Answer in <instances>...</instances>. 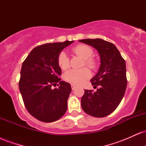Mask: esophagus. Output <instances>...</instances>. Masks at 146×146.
Listing matches in <instances>:
<instances>
[{
	"label": "esophagus",
	"mask_w": 146,
	"mask_h": 146,
	"mask_svg": "<svg viewBox=\"0 0 146 146\" xmlns=\"http://www.w3.org/2000/svg\"><path fill=\"white\" fill-rule=\"evenodd\" d=\"M71 88L72 90H75V88H76V86H75L74 84H71Z\"/></svg>",
	"instance_id": "esophagus-1"
}]
</instances>
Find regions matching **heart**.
Wrapping results in <instances>:
<instances>
[{
    "instance_id": "heart-1",
    "label": "heart",
    "mask_w": 146,
    "mask_h": 146,
    "mask_svg": "<svg viewBox=\"0 0 146 146\" xmlns=\"http://www.w3.org/2000/svg\"><path fill=\"white\" fill-rule=\"evenodd\" d=\"M73 51L77 56L84 60V64L88 67L94 69L98 66V63L95 59L91 58L93 54V50L90 46L85 44H79L73 48ZM58 63L60 68L62 70L67 69L69 66V60L67 55L64 52H61L58 58ZM91 73L89 69L83 68L81 69H71L64 75L65 81L74 85H81L90 78Z\"/></svg>"
}]
</instances>
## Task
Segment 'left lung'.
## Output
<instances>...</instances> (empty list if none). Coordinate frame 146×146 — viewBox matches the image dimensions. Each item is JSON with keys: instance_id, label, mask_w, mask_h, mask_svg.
Returning <instances> with one entry per match:
<instances>
[{"instance_id": "left-lung-1", "label": "left lung", "mask_w": 146, "mask_h": 146, "mask_svg": "<svg viewBox=\"0 0 146 146\" xmlns=\"http://www.w3.org/2000/svg\"><path fill=\"white\" fill-rule=\"evenodd\" d=\"M79 42L98 50L100 56V69L90 80L97 88L84 90L81 99L85 113L95 117H104L117 108L125 94L127 86L125 62L115 44L100 38L84 39Z\"/></svg>"}]
</instances>
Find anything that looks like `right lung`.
<instances>
[{"label":"right lung","instance_id":"obj_1","mask_svg":"<svg viewBox=\"0 0 146 146\" xmlns=\"http://www.w3.org/2000/svg\"><path fill=\"white\" fill-rule=\"evenodd\" d=\"M73 41L47 43L35 47L22 64L19 88L28 112L43 122L59 119L67 110L69 83L60 81L58 63L60 52ZM58 83V88L53 86Z\"/></svg>","mask_w":146,"mask_h":146}]
</instances>
